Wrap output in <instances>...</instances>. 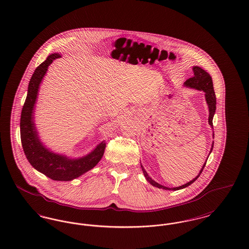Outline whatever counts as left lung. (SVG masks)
<instances>
[{
    "mask_svg": "<svg viewBox=\"0 0 249 249\" xmlns=\"http://www.w3.org/2000/svg\"><path fill=\"white\" fill-rule=\"evenodd\" d=\"M193 72H194V75L192 77L189 78L188 80H186L184 82V87H187V88H191V89H198V90H201L203 91L205 93V100H206V104L208 106L209 108V118H208V123L209 125L213 128V118L214 113H215V105H216V100H215V94H214V91H213V81H212V77L210 76V74L206 71H204L203 69H201V67L199 66H193ZM213 142H212V147H211V150H210V153L212 152L213 150ZM206 161L207 160H205L204 164L201 167V171L199 173V175L192 179L190 182H188L187 184L185 185H182L180 187L178 188H167L165 186H162L159 183H157L156 181H154L152 178H150L147 173L145 172V170L143 169L142 164H141V168H142V173H143V176L145 179L156 188H159V189H162V190H182V189H185L187 187H189L190 185H191L194 181L197 180V178L200 177V175L204 168V166L206 164Z\"/></svg>",
    "mask_w": 249,
    "mask_h": 249,
    "instance_id": "obj_1",
    "label": "left lung"
}]
</instances>
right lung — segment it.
<instances>
[{"mask_svg":"<svg viewBox=\"0 0 249 249\" xmlns=\"http://www.w3.org/2000/svg\"><path fill=\"white\" fill-rule=\"evenodd\" d=\"M61 56L51 54L41 63L32 75L28 87V93L24 103L20 118V138L24 153L35 169L46 177L56 181H71L91 170L103 158L106 142H100L94 149L84 157L71 159L65 155L54 153L41 142L35 123V107L40 84L54 59Z\"/></svg>","mask_w":249,"mask_h":249,"instance_id":"1","label":"right lung"}]
</instances>
